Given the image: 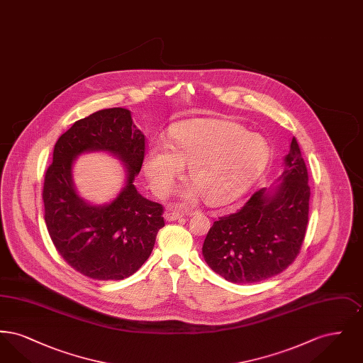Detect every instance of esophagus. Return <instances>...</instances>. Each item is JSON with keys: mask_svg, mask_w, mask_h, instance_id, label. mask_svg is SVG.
<instances>
[{"mask_svg": "<svg viewBox=\"0 0 363 363\" xmlns=\"http://www.w3.org/2000/svg\"><path fill=\"white\" fill-rule=\"evenodd\" d=\"M181 218H184V213H181V212H175V211H169V212H166V215H164V219H166V220H169V222L178 220V219H181Z\"/></svg>", "mask_w": 363, "mask_h": 363, "instance_id": "34e87169", "label": "esophagus"}]
</instances>
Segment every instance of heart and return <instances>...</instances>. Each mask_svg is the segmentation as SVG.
I'll return each mask as SVG.
<instances>
[{
	"mask_svg": "<svg viewBox=\"0 0 363 363\" xmlns=\"http://www.w3.org/2000/svg\"><path fill=\"white\" fill-rule=\"evenodd\" d=\"M265 138L241 123L219 118H193L172 129V144L155 141L145 155V172L159 197L167 196L185 166L193 185L181 191L185 203L204 196L211 206L238 199L267 166Z\"/></svg>",
	"mask_w": 363,
	"mask_h": 363,
	"instance_id": "obj_1",
	"label": "heart"
}]
</instances>
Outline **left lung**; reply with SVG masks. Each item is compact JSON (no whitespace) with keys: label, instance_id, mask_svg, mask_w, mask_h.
<instances>
[{"label":"left lung","instance_id":"8db88e82","mask_svg":"<svg viewBox=\"0 0 363 363\" xmlns=\"http://www.w3.org/2000/svg\"><path fill=\"white\" fill-rule=\"evenodd\" d=\"M277 189L255 191L241 209L213 222L203 245L208 265L231 283H257L290 267L309 219L311 186L296 138Z\"/></svg>","mask_w":363,"mask_h":363}]
</instances>
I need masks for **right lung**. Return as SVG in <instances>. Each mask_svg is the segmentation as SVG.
<instances>
[{
	"label": "right lung",
	"instance_id": "right-lung-1",
	"mask_svg": "<svg viewBox=\"0 0 363 363\" xmlns=\"http://www.w3.org/2000/svg\"><path fill=\"white\" fill-rule=\"evenodd\" d=\"M88 150H108L127 164V186L107 206H89L72 188L74 157ZM145 155V138L122 107L99 110L74 122L54 145L43 182L45 220L61 257L95 280L133 275L150 257L163 207L144 199L133 185Z\"/></svg>",
	"mask_w": 363,
	"mask_h": 363
}]
</instances>
